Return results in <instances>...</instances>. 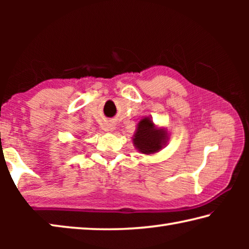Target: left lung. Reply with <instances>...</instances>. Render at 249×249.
Segmentation results:
<instances>
[{"label":"left lung","instance_id":"8db88e82","mask_svg":"<svg viewBox=\"0 0 249 249\" xmlns=\"http://www.w3.org/2000/svg\"><path fill=\"white\" fill-rule=\"evenodd\" d=\"M163 134L155 128L153 121L148 117L142 120L135 134L134 144L142 154H153L158 151L163 144Z\"/></svg>","mask_w":249,"mask_h":249}]
</instances>
